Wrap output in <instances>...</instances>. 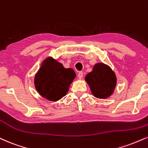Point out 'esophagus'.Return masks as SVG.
<instances>
[{
	"instance_id": "34e87169",
	"label": "esophagus",
	"mask_w": 148,
	"mask_h": 148,
	"mask_svg": "<svg viewBox=\"0 0 148 148\" xmlns=\"http://www.w3.org/2000/svg\"><path fill=\"white\" fill-rule=\"evenodd\" d=\"M83 72H79V73H78V77H79V79H81L82 78H83Z\"/></svg>"
}]
</instances>
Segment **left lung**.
<instances>
[{"instance_id":"obj_1","label":"left lung","mask_w":148,"mask_h":148,"mask_svg":"<svg viewBox=\"0 0 148 148\" xmlns=\"http://www.w3.org/2000/svg\"><path fill=\"white\" fill-rule=\"evenodd\" d=\"M93 95L99 99L109 97L114 90L116 78L109 66L102 63L96 64L91 72L85 76Z\"/></svg>"}]
</instances>
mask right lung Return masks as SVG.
<instances>
[{
  "label": "right lung",
  "instance_id": "right-lung-1",
  "mask_svg": "<svg viewBox=\"0 0 148 148\" xmlns=\"http://www.w3.org/2000/svg\"><path fill=\"white\" fill-rule=\"evenodd\" d=\"M75 77L72 69L65 68L61 63L48 57L36 74L35 88L43 98L56 101L66 95Z\"/></svg>",
  "mask_w": 148,
  "mask_h": 148
}]
</instances>
